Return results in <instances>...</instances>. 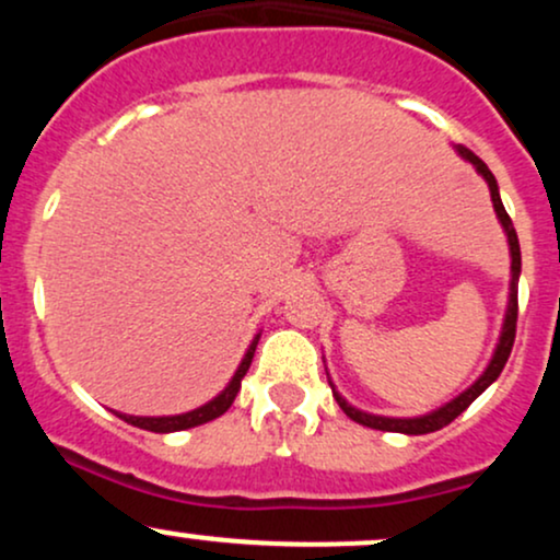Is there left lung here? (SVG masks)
Instances as JSON below:
<instances>
[{
	"label": "left lung",
	"instance_id": "left-lung-1",
	"mask_svg": "<svg viewBox=\"0 0 560 560\" xmlns=\"http://www.w3.org/2000/svg\"><path fill=\"white\" fill-rule=\"evenodd\" d=\"M458 152L464 155L468 163H474V168H477L481 176H485L487 186H490V195H492V205H494V213H498L500 223H503L505 234H508V244H511V302H508V313H505V324H503V334H500V345L498 350H494L490 365H487V371L481 374L477 382L471 384L466 392H460L455 400H450L447 405H442L440 410H434V413H427V416H419V419H387V416H371V413H363V410L352 408V405L345 402V397H339V392H334V384H331V392L334 397H337L339 408L345 410L347 416H350L352 421L363 423V427H371V429H378V432H402V434H429V432H436V429L447 427L450 421L458 419L460 413L471 405L477 397L485 392L494 378L500 376V371H503V365L508 363V355H511L513 350V339H516V318H518V273H522V249H518V236H516V229H513V221L511 215L505 213L503 208V199H500V191H498V182H494L492 171L487 168L485 160H479L474 155L471 150L464 144H458Z\"/></svg>",
	"mask_w": 560,
	"mask_h": 560
}]
</instances>
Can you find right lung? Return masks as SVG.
Masks as SVG:
<instances>
[{
    "label": "right lung",
    "mask_w": 560,
    "mask_h": 560,
    "mask_svg": "<svg viewBox=\"0 0 560 560\" xmlns=\"http://www.w3.org/2000/svg\"><path fill=\"white\" fill-rule=\"evenodd\" d=\"M258 339L260 337L253 339V345H249L247 355H244V361H242L240 369H236V374L229 382V387L223 389L221 395L215 397V400L202 405V408L189 410V413H182V416H160V419H150V416H126V413H115V416H120V419H124L126 423H131V427L147 429V432H158V434L182 432V429H191V427H199V423H208V421L218 419V416L226 413V410L231 408V402H234L236 392H240V387H242V378H244V374H247L249 363H253Z\"/></svg>",
    "instance_id": "1"
}]
</instances>
